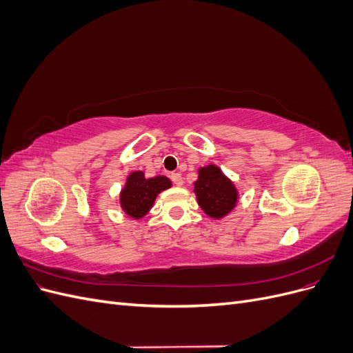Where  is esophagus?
Returning <instances> with one entry per match:
<instances>
[{
  "mask_svg": "<svg viewBox=\"0 0 353 353\" xmlns=\"http://www.w3.org/2000/svg\"><path fill=\"white\" fill-rule=\"evenodd\" d=\"M170 179H172V183H174L175 185H178V187H181V185H183V183H184L183 176H181V174H178V172L170 175Z\"/></svg>",
  "mask_w": 353,
  "mask_h": 353,
  "instance_id": "1",
  "label": "esophagus"
}]
</instances>
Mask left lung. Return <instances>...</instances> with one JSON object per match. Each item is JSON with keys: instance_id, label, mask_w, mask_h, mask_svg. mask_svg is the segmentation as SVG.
Returning a JSON list of instances; mask_svg holds the SVG:
<instances>
[{"instance_id": "1", "label": "left lung", "mask_w": 353, "mask_h": 353, "mask_svg": "<svg viewBox=\"0 0 353 353\" xmlns=\"http://www.w3.org/2000/svg\"><path fill=\"white\" fill-rule=\"evenodd\" d=\"M197 174L194 194L199 206L209 218H225L239 203L240 194L236 184L215 163L199 168Z\"/></svg>"}]
</instances>
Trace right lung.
I'll return each instance as SVG.
<instances>
[{
	"mask_svg": "<svg viewBox=\"0 0 353 353\" xmlns=\"http://www.w3.org/2000/svg\"><path fill=\"white\" fill-rule=\"evenodd\" d=\"M170 187L172 181L165 175L145 178L143 170H134L126 176L119 193L121 208L130 218L143 219L153 208L156 197Z\"/></svg>",
	"mask_w": 353,
	"mask_h": 353,
	"instance_id": "right-lung-1",
	"label": "right lung"
}]
</instances>
